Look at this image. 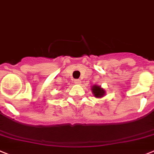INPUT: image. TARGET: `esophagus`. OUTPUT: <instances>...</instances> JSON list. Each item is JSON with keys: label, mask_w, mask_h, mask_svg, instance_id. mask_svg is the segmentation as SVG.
I'll list each match as a JSON object with an SVG mask.
<instances>
[{"label": "esophagus", "mask_w": 154, "mask_h": 154, "mask_svg": "<svg viewBox=\"0 0 154 154\" xmlns=\"http://www.w3.org/2000/svg\"><path fill=\"white\" fill-rule=\"evenodd\" d=\"M74 83H75V84H80L81 81H80V79H77V80H74Z\"/></svg>", "instance_id": "34e87169"}]
</instances>
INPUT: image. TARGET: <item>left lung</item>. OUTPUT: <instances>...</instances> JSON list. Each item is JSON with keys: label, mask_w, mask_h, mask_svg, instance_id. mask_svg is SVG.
I'll return each mask as SVG.
<instances>
[{"label": "left lung", "mask_w": 154, "mask_h": 154, "mask_svg": "<svg viewBox=\"0 0 154 154\" xmlns=\"http://www.w3.org/2000/svg\"><path fill=\"white\" fill-rule=\"evenodd\" d=\"M91 91H92L94 96L96 98H101L103 97L106 94V91L103 88L101 87V86L94 84L91 87Z\"/></svg>", "instance_id": "8db88e82"}]
</instances>
